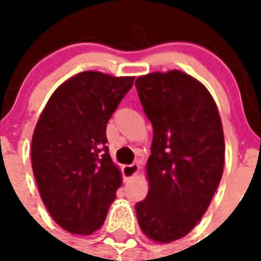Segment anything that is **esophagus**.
<instances>
[{
	"label": "esophagus",
	"instance_id": "obj_1",
	"mask_svg": "<svg viewBox=\"0 0 261 261\" xmlns=\"http://www.w3.org/2000/svg\"><path fill=\"white\" fill-rule=\"evenodd\" d=\"M139 172V165L138 164H131V165H124L122 168V173L124 180H130L131 177H134L135 174Z\"/></svg>",
	"mask_w": 261,
	"mask_h": 261
}]
</instances>
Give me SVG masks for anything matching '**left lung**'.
<instances>
[{
    "label": "left lung",
    "instance_id": "left-lung-1",
    "mask_svg": "<svg viewBox=\"0 0 261 261\" xmlns=\"http://www.w3.org/2000/svg\"><path fill=\"white\" fill-rule=\"evenodd\" d=\"M135 87L153 126L149 192L135 211L143 234L168 244L194 229L218 188L225 164L222 122L208 89L184 71L139 75Z\"/></svg>",
    "mask_w": 261,
    "mask_h": 261
}]
</instances>
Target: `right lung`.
Wrapping results in <instances>:
<instances>
[{
	"label": "right lung",
	"instance_id": "add662e5",
	"mask_svg": "<svg viewBox=\"0 0 261 261\" xmlns=\"http://www.w3.org/2000/svg\"><path fill=\"white\" fill-rule=\"evenodd\" d=\"M134 79L93 70L73 75L54 90L35 126L31 160L39 194L71 234L98 230L122 186L106 128Z\"/></svg>",
	"mask_w": 261,
	"mask_h": 261
}]
</instances>
